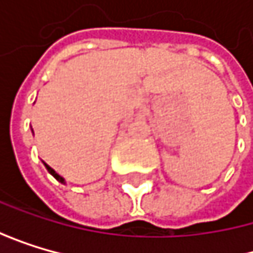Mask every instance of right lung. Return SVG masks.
I'll return each mask as SVG.
<instances>
[{"mask_svg":"<svg viewBox=\"0 0 253 253\" xmlns=\"http://www.w3.org/2000/svg\"><path fill=\"white\" fill-rule=\"evenodd\" d=\"M45 167H46V170L50 171V173H51V174H53V176H54V177H56V179H57L59 182H62V183L65 182V180H63V177H62V176H59V174H57V173H56V171H54V170H53V169L50 167V165H46V164H45Z\"/></svg>","mask_w":253,"mask_h":253,"instance_id":"obj_1","label":"right lung"}]
</instances>
